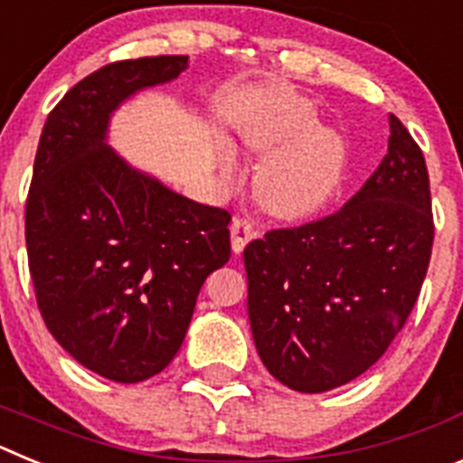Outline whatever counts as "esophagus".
<instances>
[{
	"instance_id": "1",
	"label": "esophagus",
	"mask_w": 463,
	"mask_h": 463,
	"mask_svg": "<svg viewBox=\"0 0 463 463\" xmlns=\"http://www.w3.org/2000/svg\"><path fill=\"white\" fill-rule=\"evenodd\" d=\"M257 236L255 224L248 218H234L232 220V250L241 252L245 248V243Z\"/></svg>"
}]
</instances>
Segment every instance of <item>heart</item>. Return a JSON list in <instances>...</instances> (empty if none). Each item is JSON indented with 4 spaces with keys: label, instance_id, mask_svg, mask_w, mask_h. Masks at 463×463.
I'll return each mask as SVG.
<instances>
[{
    "label": "heart",
    "instance_id": "1",
    "mask_svg": "<svg viewBox=\"0 0 463 463\" xmlns=\"http://www.w3.org/2000/svg\"><path fill=\"white\" fill-rule=\"evenodd\" d=\"M241 141L269 155L257 174V194L278 218H306L320 211L341 181L345 148L336 132L315 125V110L301 97L280 94L241 122ZM220 169L236 175V157L220 153Z\"/></svg>",
    "mask_w": 463,
    "mask_h": 463
}]
</instances>
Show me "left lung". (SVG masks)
<instances>
[{
    "mask_svg": "<svg viewBox=\"0 0 463 463\" xmlns=\"http://www.w3.org/2000/svg\"><path fill=\"white\" fill-rule=\"evenodd\" d=\"M433 245L424 155L390 113V148L329 218L271 229L243 250L248 317L269 373L320 394L359 378L415 306Z\"/></svg>",
    "mask_w": 463,
    "mask_h": 463,
    "instance_id": "1",
    "label": "left lung"
}]
</instances>
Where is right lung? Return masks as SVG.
Returning a JSON list of instances; mask_svg holds the SVG:
<instances>
[{"label":"right lung","instance_id":"1","mask_svg":"<svg viewBox=\"0 0 463 463\" xmlns=\"http://www.w3.org/2000/svg\"><path fill=\"white\" fill-rule=\"evenodd\" d=\"M187 64V55L106 64L64 94L39 138L24 211L36 304L55 341L113 383L169 366L203 280L232 255L224 208L169 190L109 146L113 113Z\"/></svg>","mask_w":463,"mask_h":463}]
</instances>
